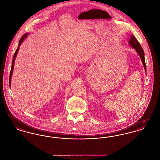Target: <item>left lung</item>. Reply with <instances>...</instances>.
<instances>
[{"instance_id": "obj_1", "label": "left lung", "mask_w": 160, "mask_h": 160, "mask_svg": "<svg viewBox=\"0 0 160 160\" xmlns=\"http://www.w3.org/2000/svg\"><path fill=\"white\" fill-rule=\"evenodd\" d=\"M128 43H129V46H131V47H132L134 49H135L136 52L139 55V56L141 59V61L142 62V63L143 65L145 72H146V67L145 56H144L145 53H144V51H143L142 46H140V44L138 42V41H137V39L132 35L130 37Z\"/></svg>"}]
</instances>
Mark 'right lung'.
Here are the masks:
<instances>
[{
    "mask_svg": "<svg viewBox=\"0 0 160 160\" xmlns=\"http://www.w3.org/2000/svg\"><path fill=\"white\" fill-rule=\"evenodd\" d=\"M28 35H29L28 33H26L24 34L23 35V37L20 39L19 42H18V47H17V50H15V53H14V56H13V58H12V61L11 69V71H10V75H9V86H10V88H11V78H12V75L13 69H14V62H15V58H16V57H17V55L18 52V50H19V47L21 46V44H22V43L24 41V40L28 37Z\"/></svg>",
    "mask_w": 160,
    "mask_h": 160,
    "instance_id": "add662e5",
    "label": "right lung"
}]
</instances>
